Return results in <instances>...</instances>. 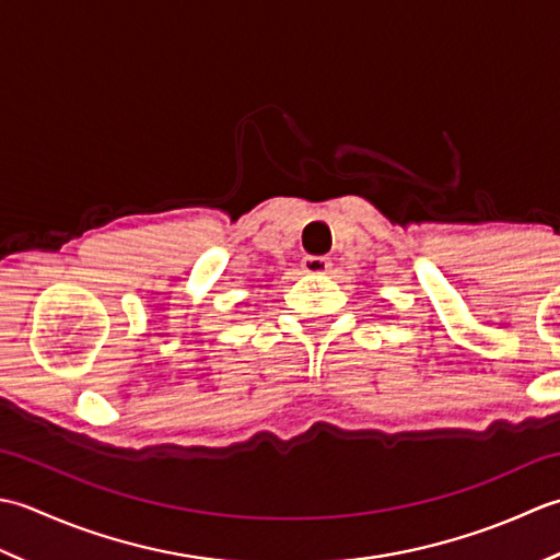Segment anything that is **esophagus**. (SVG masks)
I'll return each instance as SVG.
<instances>
[{
    "label": "esophagus",
    "mask_w": 560,
    "mask_h": 560,
    "mask_svg": "<svg viewBox=\"0 0 560 560\" xmlns=\"http://www.w3.org/2000/svg\"><path fill=\"white\" fill-rule=\"evenodd\" d=\"M302 268L304 272H310V276H326L330 270V260L324 256H306L302 260Z\"/></svg>",
    "instance_id": "1"
}]
</instances>
